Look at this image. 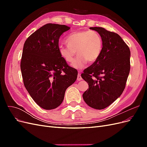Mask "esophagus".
<instances>
[{"label":"esophagus","mask_w":147,"mask_h":147,"mask_svg":"<svg viewBox=\"0 0 147 147\" xmlns=\"http://www.w3.org/2000/svg\"><path fill=\"white\" fill-rule=\"evenodd\" d=\"M77 80H78V81H81V80H82V77H81L80 74H78V76H77Z\"/></svg>","instance_id":"esophagus-1"}]
</instances>
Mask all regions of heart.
Masks as SVG:
<instances>
[{"mask_svg":"<svg viewBox=\"0 0 147 147\" xmlns=\"http://www.w3.org/2000/svg\"><path fill=\"white\" fill-rule=\"evenodd\" d=\"M66 43L67 45H59V54L69 63H72L77 54L72 64L77 69H83L87 62L93 63L98 59L103 45L101 36L95 30L76 31L66 38Z\"/></svg>","mask_w":147,"mask_h":147,"instance_id":"1","label":"heart"}]
</instances>
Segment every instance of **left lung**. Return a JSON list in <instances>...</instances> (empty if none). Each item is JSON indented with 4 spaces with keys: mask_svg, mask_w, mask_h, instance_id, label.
I'll use <instances>...</instances> for the list:
<instances>
[{
    "mask_svg": "<svg viewBox=\"0 0 147 147\" xmlns=\"http://www.w3.org/2000/svg\"><path fill=\"white\" fill-rule=\"evenodd\" d=\"M90 29L100 34L103 45L98 59L81 75L89 84L83 98L91 107L101 110L112 104L125 88L131 67V52L118 34L100 27Z\"/></svg>",
    "mask_w": 147,
    "mask_h": 147,
    "instance_id": "obj_1",
    "label": "left lung"
}]
</instances>
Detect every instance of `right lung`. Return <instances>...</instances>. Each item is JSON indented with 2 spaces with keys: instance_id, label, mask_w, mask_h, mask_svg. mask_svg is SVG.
Instances as JSON below:
<instances>
[{
  "instance_id": "obj_1",
  "label": "right lung",
  "mask_w": 147,
  "mask_h": 147,
  "mask_svg": "<svg viewBox=\"0 0 147 147\" xmlns=\"http://www.w3.org/2000/svg\"><path fill=\"white\" fill-rule=\"evenodd\" d=\"M70 29L65 25L48 23L26 40L21 60L24 85L38 105L45 110L59 106L65 92L76 81L77 70L59 53V39Z\"/></svg>"
}]
</instances>
